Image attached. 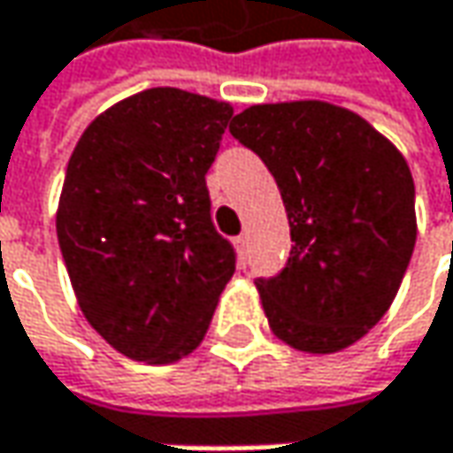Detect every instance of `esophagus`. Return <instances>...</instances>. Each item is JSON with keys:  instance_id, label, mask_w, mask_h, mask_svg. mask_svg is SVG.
I'll use <instances>...</instances> for the list:
<instances>
[{"instance_id": "obj_1", "label": "esophagus", "mask_w": 453, "mask_h": 453, "mask_svg": "<svg viewBox=\"0 0 453 453\" xmlns=\"http://www.w3.org/2000/svg\"><path fill=\"white\" fill-rule=\"evenodd\" d=\"M246 243H249V235H238V238H235V246H238L241 254L246 251Z\"/></svg>"}]
</instances>
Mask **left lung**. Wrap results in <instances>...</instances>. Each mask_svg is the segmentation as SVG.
Here are the masks:
<instances>
[{"label": "left lung", "mask_w": 453, "mask_h": 453, "mask_svg": "<svg viewBox=\"0 0 453 453\" xmlns=\"http://www.w3.org/2000/svg\"><path fill=\"white\" fill-rule=\"evenodd\" d=\"M230 134L273 173L291 226L286 270L257 280L270 330L304 354L357 343L394 304L417 241L404 154L319 99L254 104Z\"/></svg>", "instance_id": "obj_1"}]
</instances>
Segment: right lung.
Returning <instances> with one entry per match:
<instances>
[{"label": "right lung", "mask_w": 453, "mask_h": 453, "mask_svg": "<svg viewBox=\"0 0 453 453\" xmlns=\"http://www.w3.org/2000/svg\"><path fill=\"white\" fill-rule=\"evenodd\" d=\"M230 118L227 102L146 88L96 115L70 154L62 259L83 317L128 359L188 357L235 273L204 180Z\"/></svg>", "instance_id": "right-lung-1"}]
</instances>
